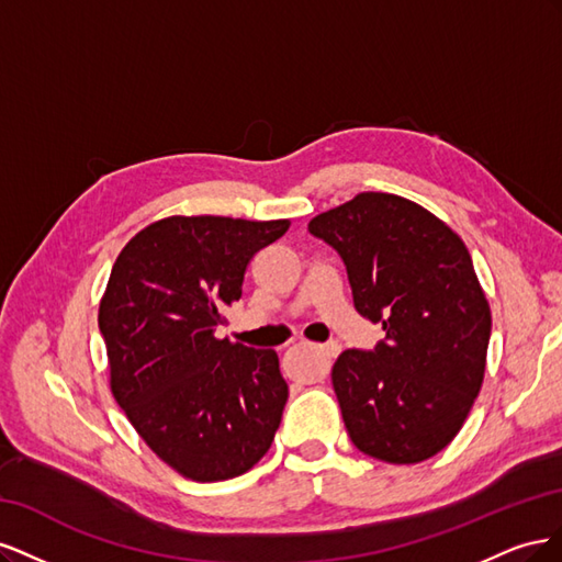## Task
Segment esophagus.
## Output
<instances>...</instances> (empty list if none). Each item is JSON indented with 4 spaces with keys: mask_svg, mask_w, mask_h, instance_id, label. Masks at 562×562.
Instances as JSON below:
<instances>
[{
    "mask_svg": "<svg viewBox=\"0 0 562 562\" xmlns=\"http://www.w3.org/2000/svg\"><path fill=\"white\" fill-rule=\"evenodd\" d=\"M312 349L321 356V361L326 363V368L333 363V359H335L337 351H339V349H337V345H314Z\"/></svg>",
    "mask_w": 562,
    "mask_h": 562,
    "instance_id": "obj_1",
    "label": "esophagus"
}]
</instances>
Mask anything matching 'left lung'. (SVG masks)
Wrapping results in <instances>:
<instances>
[{"label": "left lung", "mask_w": 562, "mask_h": 562, "mask_svg": "<svg viewBox=\"0 0 562 562\" xmlns=\"http://www.w3.org/2000/svg\"><path fill=\"white\" fill-rule=\"evenodd\" d=\"M310 232L345 260L356 312L386 333L333 366L349 438L382 462L419 464L464 427L485 378L492 314L471 255L443 220L386 192L318 213Z\"/></svg>", "instance_id": "left-lung-1"}]
</instances>
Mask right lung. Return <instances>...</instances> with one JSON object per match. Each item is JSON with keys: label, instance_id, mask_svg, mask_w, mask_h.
Returning a JSON list of instances; mask_svg holds the SVG:
<instances>
[{"label": "right lung", "instance_id": "add662e5", "mask_svg": "<svg viewBox=\"0 0 562 562\" xmlns=\"http://www.w3.org/2000/svg\"><path fill=\"white\" fill-rule=\"evenodd\" d=\"M291 220L171 215L122 248L100 300L110 389L164 464L229 481L267 454L288 384L274 349L215 337L252 255Z\"/></svg>", "mask_w": 562, "mask_h": 562}]
</instances>
